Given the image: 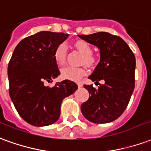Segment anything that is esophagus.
<instances>
[{
  "label": "esophagus",
  "mask_w": 151,
  "mask_h": 151,
  "mask_svg": "<svg viewBox=\"0 0 151 151\" xmlns=\"http://www.w3.org/2000/svg\"><path fill=\"white\" fill-rule=\"evenodd\" d=\"M77 85H78L79 88H81V87L83 86V83H82L81 81H78V82H77Z\"/></svg>",
  "instance_id": "obj_1"
}]
</instances>
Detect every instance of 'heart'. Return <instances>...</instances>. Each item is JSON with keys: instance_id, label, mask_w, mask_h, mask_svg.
Instances as JSON below:
<instances>
[{"instance_id": "1", "label": "heart", "mask_w": 151, "mask_h": 151, "mask_svg": "<svg viewBox=\"0 0 151 151\" xmlns=\"http://www.w3.org/2000/svg\"><path fill=\"white\" fill-rule=\"evenodd\" d=\"M78 51L83 55L82 63L88 66H93L96 62V59L92 55V48L91 45L85 41H78L75 44ZM68 47L65 43L59 44L54 51V59L59 66H63L66 63ZM86 74V70L83 68H75L68 66L61 70V76L64 79L71 80H80Z\"/></svg>"}]
</instances>
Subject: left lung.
Returning <instances> with one entry per match:
<instances>
[{"label":"left lung","instance_id":"1","mask_svg":"<svg viewBox=\"0 0 151 151\" xmlns=\"http://www.w3.org/2000/svg\"><path fill=\"white\" fill-rule=\"evenodd\" d=\"M78 36L99 48L100 62L88 79L104 82L97 89L83 85L89 98L81 105L82 114L96 124L113 122L125 111L134 92L135 56L122 38L107 32Z\"/></svg>","mask_w":151,"mask_h":151}]
</instances>
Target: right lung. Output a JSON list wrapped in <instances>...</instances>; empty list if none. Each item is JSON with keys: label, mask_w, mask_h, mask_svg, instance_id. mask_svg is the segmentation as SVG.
Instances as JSON below:
<instances>
[{"label": "right lung", "mask_w": 151, "mask_h": 151, "mask_svg": "<svg viewBox=\"0 0 151 151\" xmlns=\"http://www.w3.org/2000/svg\"><path fill=\"white\" fill-rule=\"evenodd\" d=\"M69 35L41 31L17 44L8 65L9 96L23 120L35 126L51 125L60 116L63 100L73 94L77 84L69 80L46 86L60 75L54 59L56 47Z\"/></svg>", "instance_id": "add662e5"}]
</instances>
